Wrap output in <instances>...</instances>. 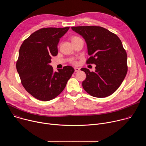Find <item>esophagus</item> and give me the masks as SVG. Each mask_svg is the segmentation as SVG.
Segmentation results:
<instances>
[{"instance_id": "34e87169", "label": "esophagus", "mask_w": 146, "mask_h": 146, "mask_svg": "<svg viewBox=\"0 0 146 146\" xmlns=\"http://www.w3.org/2000/svg\"><path fill=\"white\" fill-rule=\"evenodd\" d=\"M80 68H74V71L75 72H78L79 70H80Z\"/></svg>"}]
</instances>
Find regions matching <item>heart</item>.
<instances>
[{
  "instance_id": "1",
  "label": "heart",
  "mask_w": 146,
  "mask_h": 146,
  "mask_svg": "<svg viewBox=\"0 0 146 146\" xmlns=\"http://www.w3.org/2000/svg\"><path fill=\"white\" fill-rule=\"evenodd\" d=\"M79 38H80V37H77V36H73V37H72V38H71L72 42V41H74V40H76ZM70 62L71 64H73V65H76V64H77V61L75 60V59H74V58L70 59Z\"/></svg>"
}]
</instances>
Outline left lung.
Masks as SVG:
<instances>
[{
	"mask_svg": "<svg viewBox=\"0 0 146 146\" xmlns=\"http://www.w3.org/2000/svg\"><path fill=\"white\" fill-rule=\"evenodd\" d=\"M85 39L90 55L87 64H95V71L81 68L86 74L82 85L90 95L102 98L113 94L120 86L128 71L127 54L119 38L99 26L72 27Z\"/></svg>",
	"mask_w": 146,
	"mask_h": 146,
	"instance_id": "8db88e82",
	"label": "left lung"
}]
</instances>
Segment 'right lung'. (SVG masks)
I'll return each instance as SVG.
<instances>
[{
    "instance_id": "obj_1",
    "label": "right lung",
    "mask_w": 146,
    "mask_h": 146,
    "mask_svg": "<svg viewBox=\"0 0 146 146\" xmlns=\"http://www.w3.org/2000/svg\"><path fill=\"white\" fill-rule=\"evenodd\" d=\"M69 29L41 28L26 38L19 48L16 68L21 84L38 100L48 101L58 96L74 72L73 67L66 66L54 72L49 65L51 57L58 54L59 38Z\"/></svg>"
}]
</instances>
